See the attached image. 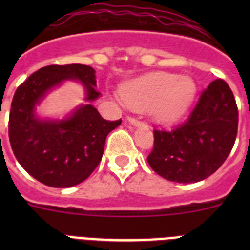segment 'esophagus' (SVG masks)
Here are the masks:
<instances>
[{
	"instance_id": "esophagus-1",
	"label": "esophagus",
	"mask_w": 250,
	"mask_h": 250,
	"mask_svg": "<svg viewBox=\"0 0 250 250\" xmlns=\"http://www.w3.org/2000/svg\"><path fill=\"white\" fill-rule=\"evenodd\" d=\"M127 121H129L130 124H132L134 126H145L144 121H140L136 118H131V116H130V118H127Z\"/></svg>"
}]
</instances>
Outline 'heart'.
I'll use <instances>...</instances> for the list:
<instances>
[{"instance_id": "heart-1", "label": "heart", "mask_w": 250, "mask_h": 250, "mask_svg": "<svg viewBox=\"0 0 250 250\" xmlns=\"http://www.w3.org/2000/svg\"><path fill=\"white\" fill-rule=\"evenodd\" d=\"M196 92L189 77L170 72H151L123 86L124 103L136 110L151 107L154 118L163 124H174L188 112Z\"/></svg>"}]
</instances>
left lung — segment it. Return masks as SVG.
Returning <instances> with one entry per match:
<instances>
[{"instance_id":"1","label":"left lung","mask_w":250,"mask_h":250,"mask_svg":"<svg viewBox=\"0 0 250 250\" xmlns=\"http://www.w3.org/2000/svg\"><path fill=\"white\" fill-rule=\"evenodd\" d=\"M238 132V107L222 79L209 83L189 118L171 131L154 130L147 156L151 169L167 180L196 183L222 167Z\"/></svg>"}]
</instances>
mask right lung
<instances>
[{
  "label": "right lung",
  "mask_w": 250,
  "mask_h": 250,
  "mask_svg": "<svg viewBox=\"0 0 250 250\" xmlns=\"http://www.w3.org/2000/svg\"><path fill=\"white\" fill-rule=\"evenodd\" d=\"M65 80L81 81L87 101L100 96L90 66H45L17 87L8 119V138L17 161L31 176L52 188L74 187L89 178L103 158L106 136L121 124V119L105 120L91 104L80 106L65 120H40L35 105Z\"/></svg>",
  "instance_id": "right-lung-1"
}]
</instances>
